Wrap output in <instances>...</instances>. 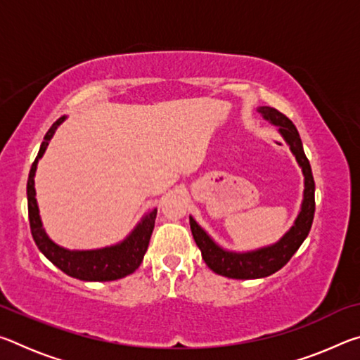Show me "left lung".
<instances>
[{
    "instance_id": "1",
    "label": "left lung",
    "mask_w": 360,
    "mask_h": 360,
    "mask_svg": "<svg viewBox=\"0 0 360 360\" xmlns=\"http://www.w3.org/2000/svg\"><path fill=\"white\" fill-rule=\"evenodd\" d=\"M257 111L264 115L265 120L278 127V131L281 133L285 143L289 144L292 154L295 155V160L300 165L304 176L303 202L294 225H292L290 230L281 240L271 246L260 248L257 251L249 252H233L221 248L191 216V230L193 240L200 248V251H202L205 264L217 275L231 279L265 278L281 270L308 236L314 217V179L295 125L275 108L260 106Z\"/></svg>"
}]
</instances>
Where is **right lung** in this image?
I'll return each mask as SVG.
<instances>
[{
    "label": "right lung",
    "instance_id": "add662e5",
    "mask_svg": "<svg viewBox=\"0 0 360 360\" xmlns=\"http://www.w3.org/2000/svg\"><path fill=\"white\" fill-rule=\"evenodd\" d=\"M66 117H60L52 124L51 129L46 133L44 141H42L38 157L34 158L32 169L28 174L27 182V198H28V219L30 229H32L33 240L39 251L58 266L60 270L71 278L81 279V281H114L127 275H131L136 268L141 265L146 251H148L149 240L155 225L157 210L149 211L143 217L135 230L127 236L119 245L92 249V251H70L58 246L49 238L44 227H42L38 203H36V191H34V173L38 167L39 158L44 154L49 141L56 133L57 127L62 124Z\"/></svg>",
    "mask_w": 360,
    "mask_h": 360
}]
</instances>
